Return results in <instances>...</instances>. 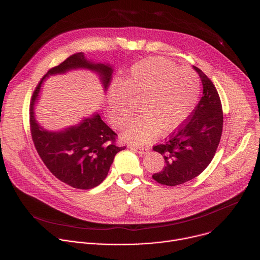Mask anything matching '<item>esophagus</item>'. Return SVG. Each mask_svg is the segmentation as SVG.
Wrapping results in <instances>:
<instances>
[{
    "mask_svg": "<svg viewBox=\"0 0 260 260\" xmlns=\"http://www.w3.org/2000/svg\"><path fill=\"white\" fill-rule=\"evenodd\" d=\"M131 149L135 150L136 152L140 153V154H146L148 152V148H145V147H137V146H133V145H129L128 146Z\"/></svg>",
    "mask_w": 260,
    "mask_h": 260,
    "instance_id": "esophagus-1",
    "label": "esophagus"
}]
</instances>
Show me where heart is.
Segmentation results:
<instances>
[{
  "mask_svg": "<svg viewBox=\"0 0 260 260\" xmlns=\"http://www.w3.org/2000/svg\"><path fill=\"white\" fill-rule=\"evenodd\" d=\"M200 94V79L188 68L164 57H150L135 63L122 83L111 87L108 95V118L122 127L132 114V98H142L140 115L133 117L123 138L145 144L160 133L174 131L193 111Z\"/></svg>",
  "mask_w": 260,
  "mask_h": 260,
  "instance_id": "obj_1",
  "label": "heart"
}]
</instances>
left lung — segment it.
Listing matches in <instances>:
<instances>
[{
    "label": "left lung",
    "mask_w": 260,
    "mask_h": 260,
    "mask_svg": "<svg viewBox=\"0 0 260 260\" xmlns=\"http://www.w3.org/2000/svg\"><path fill=\"white\" fill-rule=\"evenodd\" d=\"M203 83V96L178 129L153 150L165 157L166 166L152 178L159 184L176 186L198 177L212 161L218 148L223 112L218 91L206 74L193 66Z\"/></svg>",
    "instance_id": "left-lung-1"
}]
</instances>
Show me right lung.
<instances>
[{
  "mask_svg": "<svg viewBox=\"0 0 260 260\" xmlns=\"http://www.w3.org/2000/svg\"><path fill=\"white\" fill-rule=\"evenodd\" d=\"M80 68L96 72L104 88L108 87L113 73L112 67L89 61L82 52L73 54L51 68L35 88L29 104V126L36 150L52 175L74 188L90 189L105 180L115 155L125 149L116 145L117 135L98 113L84 118L77 125L60 132H49L37 122L34 112L35 103L46 77Z\"/></svg>",
  "mask_w": 260,
  "mask_h": 260,
  "instance_id": "add662e5",
  "label": "right lung"
}]
</instances>
